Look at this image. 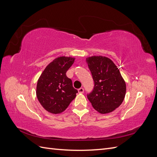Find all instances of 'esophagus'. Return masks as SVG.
Returning a JSON list of instances; mask_svg holds the SVG:
<instances>
[{
  "label": "esophagus",
  "mask_w": 157,
  "mask_h": 157,
  "mask_svg": "<svg viewBox=\"0 0 157 157\" xmlns=\"http://www.w3.org/2000/svg\"><path fill=\"white\" fill-rule=\"evenodd\" d=\"M78 93H80V94H82V93L84 92V88H79V89L78 90Z\"/></svg>",
  "instance_id": "1"
}]
</instances>
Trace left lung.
Segmentation results:
<instances>
[{
	"label": "left lung",
	"instance_id": "1",
	"mask_svg": "<svg viewBox=\"0 0 157 157\" xmlns=\"http://www.w3.org/2000/svg\"><path fill=\"white\" fill-rule=\"evenodd\" d=\"M94 81L92 91L87 94L92 107L101 114L111 113L124 100L126 86L119 70L107 57L92 56L86 58Z\"/></svg>",
	"mask_w": 157,
	"mask_h": 157
}]
</instances>
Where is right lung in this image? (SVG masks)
<instances>
[{
	"mask_svg": "<svg viewBox=\"0 0 157 157\" xmlns=\"http://www.w3.org/2000/svg\"><path fill=\"white\" fill-rule=\"evenodd\" d=\"M75 58L59 57L46 66L38 80L36 97L47 111L59 114L67 108L76 97L77 90L66 72L71 67Z\"/></svg>",
	"mask_w": 157,
	"mask_h": 157,
	"instance_id": "add662e5",
	"label": "right lung"
}]
</instances>
